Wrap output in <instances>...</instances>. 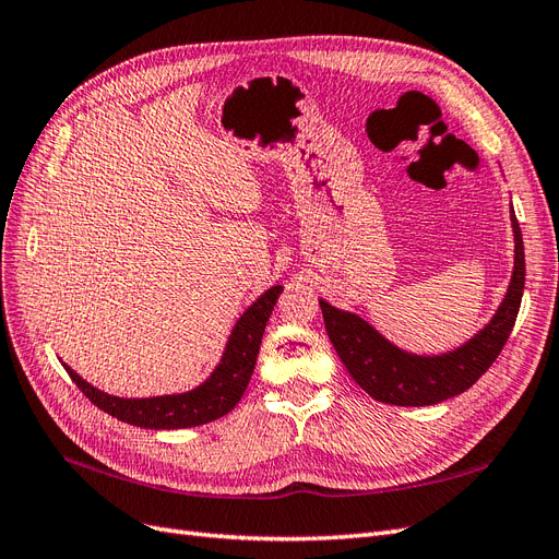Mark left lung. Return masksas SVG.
Listing matches in <instances>:
<instances>
[{"instance_id": "obj_1", "label": "left lung", "mask_w": 559, "mask_h": 559, "mask_svg": "<svg viewBox=\"0 0 559 559\" xmlns=\"http://www.w3.org/2000/svg\"><path fill=\"white\" fill-rule=\"evenodd\" d=\"M511 222L515 233V265L506 298L480 333L441 357L403 352L361 317L319 300L337 357L364 392L392 405H433L466 392L495 364L515 326L524 292V247L515 212Z\"/></svg>"}]
</instances>
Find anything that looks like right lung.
I'll list each match as a JSON object with an SVG mask.
<instances>
[{"instance_id":"1","label":"right lung","mask_w":559,"mask_h":559,"mask_svg":"<svg viewBox=\"0 0 559 559\" xmlns=\"http://www.w3.org/2000/svg\"><path fill=\"white\" fill-rule=\"evenodd\" d=\"M280 294V284L270 286L261 298H257V302H251L247 312L238 319V324L233 326L222 364L191 392L151 399H121L99 392V389L79 378L70 366H62L81 392L91 399V403L111 417L128 421V425L142 429H186L207 425V421L228 415L242 399L253 366H257L265 321L273 314Z\"/></svg>"}]
</instances>
